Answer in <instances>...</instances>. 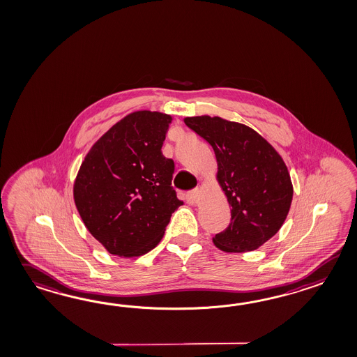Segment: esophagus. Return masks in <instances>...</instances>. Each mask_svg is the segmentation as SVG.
<instances>
[{
	"mask_svg": "<svg viewBox=\"0 0 357 357\" xmlns=\"http://www.w3.org/2000/svg\"><path fill=\"white\" fill-rule=\"evenodd\" d=\"M199 197H201V190H198V188L187 192V196H185V198H187V202L190 204V205H196V204H198Z\"/></svg>",
	"mask_w": 357,
	"mask_h": 357,
	"instance_id": "esophagus-1",
	"label": "esophagus"
}]
</instances>
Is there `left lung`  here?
Returning <instances> with one entry per match:
<instances>
[{
    "label": "left lung",
    "instance_id": "obj_1",
    "mask_svg": "<svg viewBox=\"0 0 357 357\" xmlns=\"http://www.w3.org/2000/svg\"><path fill=\"white\" fill-rule=\"evenodd\" d=\"M184 123L213 147L216 179L231 207L230 224L215 234V246L224 252L257 250L282 228L292 204L294 185L282 156L245 124L208 115Z\"/></svg>",
    "mask_w": 357,
    "mask_h": 357
}]
</instances>
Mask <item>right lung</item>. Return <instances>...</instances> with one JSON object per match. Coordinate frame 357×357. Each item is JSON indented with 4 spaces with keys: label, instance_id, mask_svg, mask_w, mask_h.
Instances as JSON below:
<instances>
[{
    "label": "right lung",
    "instance_id": "add662e5",
    "mask_svg": "<svg viewBox=\"0 0 357 357\" xmlns=\"http://www.w3.org/2000/svg\"><path fill=\"white\" fill-rule=\"evenodd\" d=\"M172 120L158 111H135L112 126L80 165L73 188L75 206L110 254H147L183 205L172 187L174 161L161 152Z\"/></svg>",
    "mask_w": 357,
    "mask_h": 357
}]
</instances>
